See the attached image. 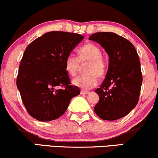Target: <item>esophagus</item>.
Here are the masks:
<instances>
[{
  "instance_id": "esophagus-1",
  "label": "esophagus",
  "mask_w": 158,
  "mask_h": 158,
  "mask_svg": "<svg viewBox=\"0 0 158 158\" xmlns=\"http://www.w3.org/2000/svg\"><path fill=\"white\" fill-rule=\"evenodd\" d=\"M89 92H87V91H85V90H81V95H87V94H89Z\"/></svg>"
}]
</instances>
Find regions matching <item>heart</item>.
I'll return each instance as SVG.
<instances>
[{"instance_id": "obj_1", "label": "heart", "mask_w": 158, "mask_h": 158, "mask_svg": "<svg viewBox=\"0 0 158 158\" xmlns=\"http://www.w3.org/2000/svg\"><path fill=\"white\" fill-rule=\"evenodd\" d=\"M86 65L85 74L79 76L73 79L72 83L82 89H90L98 85V77H102L106 72L108 61L101 55L98 46L89 42L84 44L78 50V57L70 54L65 60V69L68 73L75 77Z\"/></svg>"}]
</instances>
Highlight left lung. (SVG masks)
<instances>
[{"label": "left lung", "mask_w": 158, "mask_h": 158, "mask_svg": "<svg viewBox=\"0 0 158 158\" xmlns=\"http://www.w3.org/2000/svg\"><path fill=\"white\" fill-rule=\"evenodd\" d=\"M89 39L101 44L109 57L104 81L95 91L100 101L94 111L104 120L120 119L139 102L142 84L139 55L132 43L114 33H95Z\"/></svg>", "instance_id": "obj_1"}]
</instances>
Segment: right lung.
Instances as JSON below:
<instances>
[{"mask_svg": "<svg viewBox=\"0 0 158 158\" xmlns=\"http://www.w3.org/2000/svg\"><path fill=\"white\" fill-rule=\"evenodd\" d=\"M83 35L52 31L32 41L19 66L17 87L31 117L41 122L57 119L65 112L72 98L80 94L71 85L65 60Z\"/></svg>", "mask_w": 158, "mask_h": 158, "instance_id": "obj_1", "label": "right lung"}]
</instances>
